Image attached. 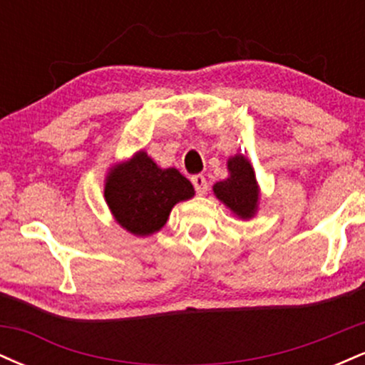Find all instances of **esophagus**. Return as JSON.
Instances as JSON below:
<instances>
[{"label":"esophagus","instance_id":"1","mask_svg":"<svg viewBox=\"0 0 365 365\" xmlns=\"http://www.w3.org/2000/svg\"><path fill=\"white\" fill-rule=\"evenodd\" d=\"M192 185H194V188H195V192L199 195H204L207 192V180L204 178V175H194V177H192Z\"/></svg>","mask_w":365,"mask_h":365}]
</instances>
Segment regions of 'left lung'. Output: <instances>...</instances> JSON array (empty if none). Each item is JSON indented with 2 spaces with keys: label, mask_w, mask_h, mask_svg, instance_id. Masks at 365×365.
I'll list each match as a JSON object with an SVG mask.
<instances>
[{
  "label": "left lung",
  "mask_w": 365,
  "mask_h": 365,
  "mask_svg": "<svg viewBox=\"0 0 365 365\" xmlns=\"http://www.w3.org/2000/svg\"><path fill=\"white\" fill-rule=\"evenodd\" d=\"M230 177L217 182L212 190L221 202L232 209L237 216L252 217L257 209L259 187L250 163L244 156L228 159Z\"/></svg>",
  "instance_id": "1"
}]
</instances>
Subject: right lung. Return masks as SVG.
Masks as SVG:
<instances>
[{
    "mask_svg": "<svg viewBox=\"0 0 365 365\" xmlns=\"http://www.w3.org/2000/svg\"><path fill=\"white\" fill-rule=\"evenodd\" d=\"M104 197L116 221L133 235H150L165 226L171 207L194 197L178 170H161L145 153L111 170Z\"/></svg>",
    "mask_w": 365,
    "mask_h": 365,
    "instance_id": "add662e5",
    "label": "right lung"
}]
</instances>
